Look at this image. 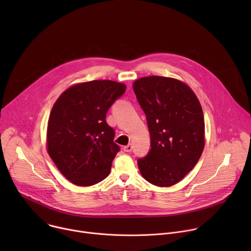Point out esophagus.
Wrapping results in <instances>:
<instances>
[{"instance_id": "1", "label": "esophagus", "mask_w": 251, "mask_h": 251, "mask_svg": "<svg viewBox=\"0 0 251 251\" xmlns=\"http://www.w3.org/2000/svg\"><path fill=\"white\" fill-rule=\"evenodd\" d=\"M132 149H133V145L132 144H128L127 146H124V148H123L124 152H131Z\"/></svg>"}]
</instances>
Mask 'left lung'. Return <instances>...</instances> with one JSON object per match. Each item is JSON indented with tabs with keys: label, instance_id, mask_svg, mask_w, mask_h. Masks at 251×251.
<instances>
[{
	"label": "left lung",
	"instance_id": "1",
	"mask_svg": "<svg viewBox=\"0 0 251 251\" xmlns=\"http://www.w3.org/2000/svg\"><path fill=\"white\" fill-rule=\"evenodd\" d=\"M133 89L151 137V149L138 159L141 175L155 186H173L193 170L204 147L200 101L188 85L164 76L142 77Z\"/></svg>",
	"mask_w": 251,
	"mask_h": 251
}]
</instances>
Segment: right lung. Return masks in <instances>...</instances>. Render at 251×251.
<instances>
[{
  "mask_svg": "<svg viewBox=\"0 0 251 251\" xmlns=\"http://www.w3.org/2000/svg\"><path fill=\"white\" fill-rule=\"evenodd\" d=\"M125 90L122 83L93 80L69 87L54 103L48 123V152L73 184L92 186L109 175L120 147L106 114Z\"/></svg>",
  "mask_w": 251,
  "mask_h": 251,
  "instance_id": "right-lung-1",
  "label": "right lung"
}]
</instances>
